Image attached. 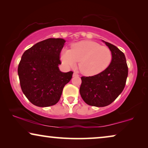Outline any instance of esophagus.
<instances>
[{
	"label": "esophagus",
	"instance_id": "obj_1",
	"mask_svg": "<svg viewBox=\"0 0 148 148\" xmlns=\"http://www.w3.org/2000/svg\"><path fill=\"white\" fill-rule=\"evenodd\" d=\"M73 77H78L79 75H78L77 73L74 72V73H73Z\"/></svg>",
	"mask_w": 148,
	"mask_h": 148
}]
</instances>
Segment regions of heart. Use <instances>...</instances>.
<instances>
[{"label":"heart","mask_w":148,"mask_h":148,"mask_svg":"<svg viewBox=\"0 0 148 148\" xmlns=\"http://www.w3.org/2000/svg\"><path fill=\"white\" fill-rule=\"evenodd\" d=\"M112 58V54L107 46L91 40H84L71 45V50L64 49L60 59L66 66L73 67L77 62L79 69L87 76L96 75L108 68Z\"/></svg>","instance_id":"1"}]
</instances>
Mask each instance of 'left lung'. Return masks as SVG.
I'll use <instances>...</instances> for the list:
<instances>
[{
  "instance_id": "obj_1",
  "label": "left lung",
  "mask_w": 148,
  "mask_h": 148,
  "mask_svg": "<svg viewBox=\"0 0 148 148\" xmlns=\"http://www.w3.org/2000/svg\"><path fill=\"white\" fill-rule=\"evenodd\" d=\"M103 42L112 52L110 65L96 75L82 77L79 88L84 102L96 107L106 106L114 102L124 90L128 76V66L124 53L113 44Z\"/></svg>"
}]
</instances>
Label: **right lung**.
Returning <instances> with one entry per match:
<instances>
[{
	"instance_id": "1",
	"label": "right lung",
	"mask_w": 148,
	"mask_h": 148,
	"mask_svg": "<svg viewBox=\"0 0 148 148\" xmlns=\"http://www.w3.org/2000/svg\"><path fill=\"white\" fill-rule=\"evenodd\" d=\"M65 40L48 38L25 50L18 66L20 86L24 95L35 106L48 107L59 101L73 72L62 73L60 54Z\"/></svg>"
}]
</instances>
